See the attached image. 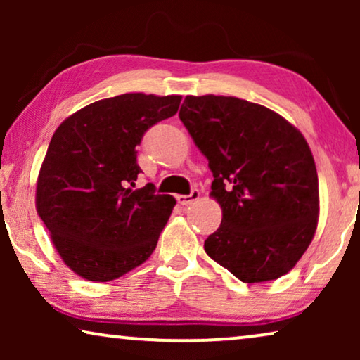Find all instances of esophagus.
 <instances>
[{
	"label": "esophagus",
	"instance_id": "esophagus-1",
	"mask_svg": "<svg viewBox=\"0 0 360 360\" xmlns=\"http://www.w3.org/2000/svg\"><path fill=\"white\" fill-rule=\"evenodd\" d=\"M200 198V191L198 190H191L190 195H176V201H179L180 205H191L195 203L196 200Z\"/></svg>",
	"mask_w": 360,
	"mask_h": 360
}]
</instances>
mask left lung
I'll return each instance as SVG.
<instances>
[{
	"mask_svg": "<svg viewBox=\"0 0 360 360\" xmlns=\"http://www.w3.org/2000/svg\"><path fill=\"white\" fill-rule=\"evenodd\" d=\"M180 121L213 172L223 211L205 240L214 262L244 283L292 270L316 233L319 190L307 139L277 112L236 96H186Z\"/></svg>",
	"mask_w": 360,
	"mask_h": 360,
	"instance_id": "1",
	"label": "left lung"
}]
</instances>
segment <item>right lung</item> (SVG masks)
I'll return each mask as SVG.
<instances>
[{
	"mask_svg": "<svg viewBox=\"0 0 360 360\" xmlns=\"http://www.w3.org/2000/svg\"><path fill=\"white\" fill-rule=\"evenodd\" d=\"M181 96L124 93L68 116L53 132L37 176V214L63 262L82 278L110 282L144 264L175 198L136 188V147Z\"/></svg>",
	"mask_w": 360,
	"mask_h": 360,
	"instance_id": "1",
	"label": "right lung"
}]
</instances>
